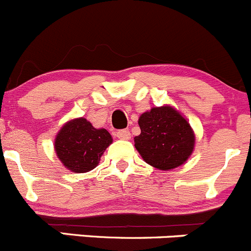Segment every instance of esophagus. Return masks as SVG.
<instances>
[{"instance_id":"obj_1","label":"esophagus","mask_w":251,"mask_h":251,"mask_svg":"<svg viewBox=\"0 0 251 251\" xmlns=\"http://www.w3.org/2000/svg\"><path fill=\"white\" fill-rule=\"evenodd\" d=\"M116 135H117V138L123 139V140H128L130 138V131L128 129H122V130H118Z\"/></svg>"}]
</instances>
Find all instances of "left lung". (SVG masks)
<instances>
[{"label":"left lung","instance_id":"left-lung-1","mask_svg":"<svg viewBox=\"0 0 251 251\" xmlns=\"http://www.w3.org/2000/svg\"><path fill=\"white\" fill-rule=\"evenodd\" d=\"M139 126L141 133L134 138L135 148L149 165L173 170L192 155L195 143L192 126L172 107H155L143 113Z\"/></svg>","mask_w":251,"mask_h":251}]
</instances>
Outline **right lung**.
Instances as JSON below:
<instances>
[{
	"label": "right lung",
	"mask_w": 251,
	"mask_h": 251,
	"mask_svg": "<svg viewBox=\"0 0 251 251\" xmlns=\"http://www.w3.org/2000/svg\"><path fill=\"white\" fill-rule=\"evenodd\" d=\"M111 143L112 138L106 129H96L85 118H78L59 130L54 149L64 167L84 173L98 166L103 151Z\"/></svg>",
	"instance_id": "obj_1"
}]
</instances>
